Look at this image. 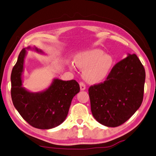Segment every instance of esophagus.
<instances>
[{"label":"esophagus","instance_id":"esophagus-1","mask_svg":"<svg viewBox=\"0 0 156 156\" xmlns=\"http://www.w3.org/2000/svg\"><path fill=\"white\" fill-rule=\"evenodd\" d=\"M80 90H84L85 89H86V85H85L84 83H83L82 82H80Z\"/></svg>","mask_w":156,"mask_h":156}]
</instances>
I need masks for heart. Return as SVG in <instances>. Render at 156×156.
I'll use <instances>...</instances> for the list:
<instances>
[{
    "label": "heart",
    "instance_id": "heart-1",
    "mask_svg": "<svg viewBox=\"0 0 156 156\" xmlns=\"http://www.w3.org/2000/svg\"><path fill=\"white\" fill-rule=\"evenodd\" d=\"M76 66L84 71L86 80L96 84L105 80L114 66V59L100 49H93L82 53L75 58ZM70 68L74 67L69 66Z\"/></svg>",
    "mask_w": 156,
    "mask_h": 156
}]
</instances>
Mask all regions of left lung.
<instances>
[{"instance_id":"1","label":"left lung","mask_w":156,"mask_h":156,"mask_svg":"<svg viewBox=\"0 0 156 156\" xmlns=\"http://www.w3.org/2000/svg\"><path fill=\"white\" fill-rule=\"evenodd\" d=\"M145 80V71L138 57L128 54L103 83L88 88L93 117L108 127L124 124L141 105Z\"/></svg>"}]
</instances>
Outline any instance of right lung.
Returning <instances> with one entry per match:
<instances>
[{
    "label": "right lung",
    "mask_w": 156,
    "mask_h": 156,
    "mask_svg": "<svg viewBox=\"0 0 156 156\" xmlns=\"http://www.w3.org/2000/svg\"><path fill=\"white\" fill-rule=\"evenodd\" d=\"M27 50L44 54L36 47L21 50L11 75L12 101L21 116L33 127L53 129L66 120L73 97L79 93L80 86L74 80L64 81L54 78L50 86L44 90L37 93L27 90L22 86Z\"/></svg>",
    "instance_id": "add662e5"
}]
</instances>
